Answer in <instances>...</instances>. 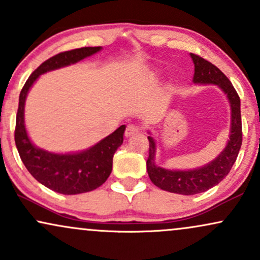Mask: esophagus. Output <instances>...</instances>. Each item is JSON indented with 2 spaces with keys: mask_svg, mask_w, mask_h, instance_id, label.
I'll list each match as a JSON object with an SVG mask.
<instances>
[{
  "mask_svg": "<svg viewBox=\"0 0 260 260\" xmlns=\"http://www.w3.org/2000/svg\"><path fill=\"white\" fill-rule=\"evenodd\" d=\"M139 132L140 128L137 124H128L126 127V131H124V134H126V137H132L136 136V134H139Z\"/></svg>",
  "mask_w": 260,
  "mask_h": 260,
  "instance_id": "esophagus-1",
  "label": "esophagus"
}]
</instances>
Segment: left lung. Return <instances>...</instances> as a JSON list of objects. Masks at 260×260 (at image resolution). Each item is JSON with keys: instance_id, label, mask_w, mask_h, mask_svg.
<instances>
[{"instance_id": "8db88e82", "label": "left lung", "mask_w": 260, "mask_h": 260, "mask_svg": "<svg viewBox=\"0 0 260 260\" xmlns=\"http://www.w3.org/2000/svg\"><path fill=\"white\" fill-rule=\"evenodd\" d=\"M194 63L193 82L201 84H216L228 95L231 104V134L223 151L215 160L207 166L190 171H170L155 165V143L151 137L149 139V156L147 170L150 180L156 187L171 193L192 196L205 192L220 183L234 166L242 145V121H241V100L237 91L216 66L196 53H190Z\"/></svg>"}]
</instances>
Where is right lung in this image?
Wrapping results in <instances>:
<instances>
[{"instance_id":"add662e5","label":"right lung","mask_w":260,"mask_h":260,"mask_svg":"<svg viewBox=\"0 0 260 260\" xmlns=\"http://www.w3.org/2000/svg\"><path fill=\"white\" fill-rule=\"evenodd\" d=\"M100 50V46L80 47L52 56L30 74L19 95L14 140L20 159L35 180L45 187L62 194L90 192L105 183L112 171L113 154L123 143L126 126L122 124L105 139L82 153L52 154L37 148L28 138L24 126L25 98L32 83L40 74L76 63Z\"/></svg>"}]
</instances>
